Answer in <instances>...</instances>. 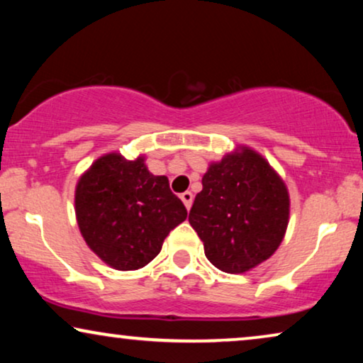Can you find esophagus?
Instances as JSON below:
<instances>
[{
    "instance_id": "esophagus-1",
    "label": "esophagus",
    "mask_w": 363,
    "mask_h": 363,
    "mask_svg": "<svg viewBox=\"0 0 363 363\" xmlns=\"http://www.w3.org/2000/svg\"><path fill=\"white\" fill-rule=\"evenodd\" d=\"M180 198H182L183 205L186 206V210H190L191 203H193V193H191V191H185V193H182Z\"/></svg>"
}]
</instances>
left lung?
I'll list each match as a JSON object with an SVG mask.
<instances>
[{"label":"left lung","mask_w":363,"mask_h":363,"mask_svg":"<svg viewBox=\"0 0 363 363\" xmlns=\"http://www.w3.org/2000/svg\"><path fill=\"white\" fill-rule=\"evenodd\" d=\"M188 221L218 269L246 272L274 255L289 220L284 182L259 153L241 148L211 163Z\"/></svg>","instance_id":"obj_1"}]
</instances>
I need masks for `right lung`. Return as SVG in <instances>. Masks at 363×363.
Listing matches in <instances>:
<instances>
[{
	"instance_id": "right-lung-1",
	"label": "right lung",
	"mask_w": 363,
	"mask_h": 363,
	"mask_svg": "<svg viewBox=\"0 0 363 363\" xmlns=\"http://www.w3.org/2000/svg\"><path fill=\"white\" fill-rule=\"evenodd\" d=\"M186 215L168 178L152 175L142 157L125 160L118 153L104 155L76 188V216L84 240L118 271L148 264Z\"/></svg>"
}]
</instances>
